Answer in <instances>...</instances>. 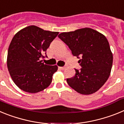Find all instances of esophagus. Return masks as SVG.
I'll use <instances>...</instances> for the list:
<instances>
[{
  "instance_id": "esophagus-1",
  "label": "esophagus",
  "mask_w": 124,
  "mask_h": 124,
  "mask_svg": "<svg viewBox=\"0 0 124 124\" xmlns=\"http://www.w3.org/2000/svg\"><path fill=\"white\" fill-rule=\"evenodd\" d=\"M58 68L61 70H64L65 69V67H64V66L63 67H58Z\"/></svg>"
}]
</instances>
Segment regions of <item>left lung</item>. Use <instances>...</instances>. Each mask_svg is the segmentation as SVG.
Returning <instances> with one entry per match:
<instances>
[{
	"mask_svg": "<svg viewBox=\"0 0 124 124\" xmlns=\"http://www.w3.org/2000/svg\"><path fill=\"white\" fill-rule=\"evenodd\" d=\"M59 38L68 46L72 54L80 59L81 68L67 79L69 86L81 94L96 93L105 84L111 71L113 56L104 35L90 28L63 32Z\"/></svg>",
	"mask_w": 124,
	"mask_h": 124,
	"instance_id": "1",
	"label": "left lung"
}]
</instances>
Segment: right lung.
<instances>
[{
    "mask_svg": "<svg viewBox=\"0 0 124 124\" xmlns=\"http://www.w3.org/2000/svg\"><path fill=\"white\" fill-rule=\"evenodd\" d=\"M59 32L31 25L15 34L7 54V68L13 81L20 89L37 93L48 87L56 65L44 64L40 59Z\"/></svg>",
    "mask_w": 124,
    "mask_h": 124,
    "instance_id": "right-lung-1",
    "label": "right lung"
}]
</instances>
